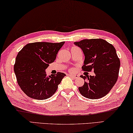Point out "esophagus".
Listing matches in <instances>:
<instances>
[{"instance_id": "obj_1", "label": "esophagus", "mask_w": 133, "mask_h": 133, "mask_svg": "<svg viewBox=\"0 0 133 133\" xmlns=\"http://www.w3.org/2000/svg\"><path fill=\"white\" fill-rule=\"evenodd\" d=\"M69 76H71V77H72L74 79H76L78 78V75H72V74H69Z\"/></svg>"}]
</instances>
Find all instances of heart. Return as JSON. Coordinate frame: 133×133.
I'll return each mask as SVG.
<instances>
[{"mask_svg": "<svg viewBox=\"0 0 133 133\" xmlns=\"http://www.w3.org/2000/svg\"><path fill=\"white\" fill-rule=\"evenodd\" d=\"M70 71H72L73 70H72V69H71V70H70Z\"/></svg>", "mask_w": 133, "mask_h": 133, "instance_id": "b5f03b06", "label": "heart"}]
</instances>
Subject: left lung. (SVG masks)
Segmentation results:
<instances>
[{"mask_svg":"<svg viewBox=\"0 0 133 133\" xmlns=\"http://www.w3.org/2000/svg\"><path fill=\"white\" fill-rule=\"evenodd\" d=\"M74 44L82 49L85 55L83 71H94L95 75L87 78L79 91L85 97L97 99L108 94L118 79L120 61L113 45L103 39H85Z\"/></svg>","mask_w":133,"mask_h":133,"instance_id":"1","label":"left lung"}]
</instances>
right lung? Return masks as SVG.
I'll return each instance as SVG.
<instances>
[{"label":"right lung","instance_id":"right-lung-1","mask_svg":"<svg viewBox=\"0 0 133 133\" xmlns=\"http://www.w3.org/2000/svg\"><path fill=\"white\" fill-rule=\"evenodd\" d=\"M65 43L36 42L25 45L16 58L14 71L18 85L31 98L44 100L52 96L65 74L57 72L46 76L45 70L56 59Z\"/></svg>","mask_w":133,"mask_h":133}]
</instances>
